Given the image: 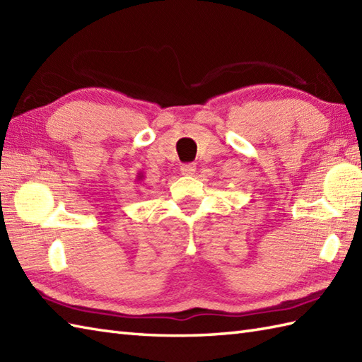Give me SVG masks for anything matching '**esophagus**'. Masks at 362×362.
Returning a JSON list of instances; mask_svg holds the SVG:
<instances>
[{
  "label": "esophagus",
  "instance_id": "obj_1",
  "mask_svg": "<svg viewBox=\"0 0 362 362\" xmlns=\"http://www.w3.org/2000/svg\"><path fill=\"white\" fill-rule=\"evenodd\" d=\"M196 173V165L194 163H187L180 166V174L182 175H193Z\"/></svg>",
  "mask_w": 362,
  "mask_h": 362
}]
</instances>
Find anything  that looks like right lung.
I'll list each match as a JSON object with an SVG mask.
<instances>
[{
  "mask_svg": "<svg viewBox=\"0 0 362 362\" xmlns=\"http://www.w3.org/2000/svg\"><path fill=\"white\" fill-rule=\"evenodd\" d=\"M144 179V175H143V173H136V182H141Z\"/></svg>",
  "mask_w": 362,
  "mask_h": 362,
  "instance_id": "1",
  "label": "right lung"
}]
</instances>
